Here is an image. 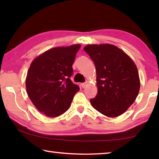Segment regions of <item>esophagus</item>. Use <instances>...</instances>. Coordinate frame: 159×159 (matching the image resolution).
Returning <instances> with one entry per match:
<instances>
[{"label":"esophagus","mask_w":159,"mask_h":159,"mask_svg":"<svg viewBox=\"0 0 159 159\" xmlns=\"http://www.w3.org/2000/svg\"><path fill=\"white\" fill-rule=\"evenodd\" d=\"M88 82L86 81V82H85V83H81V85H81V87H82L83 88H84L86 87V86L88 85Z\"/></svg>","instance_id":"obj_1"}]
</instances>
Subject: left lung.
I'll return each instance as SVG.
<instances>
[{"instance_id": "8db88e82", "label": "left lung", "mask_w": 159, "mask_h": 159, "mask_svg": "<svg viewBox=\"0 0 159 159\" xmlns=\"http://www.w3.org/2000/svg\"><path fill=\"white\" fill-rule=\"evenodd\" d=\"M83 50L96 69L98 94L90 99L93 108L110 118L123 114L136 99L140 88L135 64L111 44L88 45Z\"/></svg>"}]
</instances>
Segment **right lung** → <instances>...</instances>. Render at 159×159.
Here are the masks:
<instances>
[{
	"mask_svg": "<svg viewBox=\"0 0 159 159\" xmlns=\"http://www.w3.org/2000/svg\"><path fill=\"white\" fill-rule=\"evenodd\" d=\"M80 48V44L53 48L32 61L26 78V92L36 109L48 117L65 113L79 90L70 77Z\"/></svg>",
	"mask_w": 159,
	"mask_h": 159,
	"instance_id": "right-lung-1",
	"label": "right lung"
}]
</instances>
